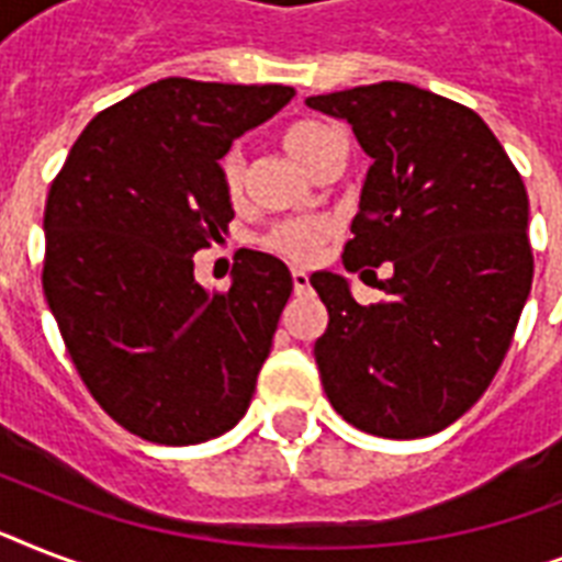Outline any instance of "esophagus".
Instances as JSON below:
<instances>
[{
  "instance_id": "34e87169",
  "label": "esophagus",
  "mask_w": 562,
  "mask_h": 562,
  "mask_svg": "<svg viewBox=\"0 0 562 562\" xmlns=\"http://www.w3.org/2000/svg\"><path fill=\"white\" fill-rule=\"evenodd\" d=\"M291 282H294V294H303V291L308 289V273L294 268V271H291Z\"/></svg>"
}]
</instances>
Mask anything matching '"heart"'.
<instances>
[{
	"label": "heart",
	"instance_id": "1",
	"mask_svg": "<svg viewBox=\"0 0 562 562\" xmlns=\"http://www.w3.org/2000/svg\"><path fill=\"white\" fill-rule=\"evenodd\" d=\"M333 136H338L329 125L324 122H312V119H303V122H294L282 131V145L285 151L294 157V160L303 166V169H312V162L317 160V154L324 148ZM221 180H224V189L236 201L241 194V180H245V160H241V151L233 148L221 157ZM326 227L324 221H308V218H294L282 221L277 227L268 229L265 236V247H271L273 254L289 256L294 262H312L317 254H321V245H324Z\"/></svg>",
	"mask_w": 562,
	"mask_h": 562
}]
</instances>
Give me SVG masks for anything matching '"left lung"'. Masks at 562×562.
<instances>
[{"label":"left lung","mask_w":562,"mask_h":562,"mask_svg":"<svg viewBox=\"0 0 562 562\" xmlns=\"http://www.w3.org/2000/svg\"><path fill=\"white\" fill-rule=\"evenodd\" d=\"M306 104L344 119L373 160L344 268H393L375 306L341 273H312L329 312L315 341L324 391L368 435H435L487 391L531 294L525 183L479 113L414 83Z\"/></svg>","instance_id":"1"}]
</instances>
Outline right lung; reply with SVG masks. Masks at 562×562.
Segmentation results:
<instances>
[{"label":"right lung","mask_w":562,"mask_h":562,"mask_svg":"<svg viewBox=\"0 0 562 562\" xmlns=\"http://www.w3.org/2000/svg\"><path fill=\"white\" fill-rule=\"evenodd\" d=\"M291 87L162 78L92 119L52 183L43 291L101 408L131 435L203 443L245 417L291 297L289 268L241 250L227 291L192 256L233 221L221 157Z\"/></svg>","instance_id":"right-lung-1"}]
</instances>
